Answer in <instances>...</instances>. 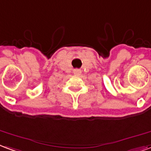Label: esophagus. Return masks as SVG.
Masks as SVG:
<instances>
[{
  "label": "esophagus",
  "instance_id": "esophagus-1",
  "mask_svg": "<svg viewBox=\"0 0 151 151\" xmlns=\"http://www.w3.org/2000/svg\"><path fill=\"white\" fill-rule=\"evenodd\" d=\"M73 73H74V75H76V76H80V75L81 74V71L79 70V69H76V70L73 71Z\"/></svg>",
  "mask_w": 151,
  "mask_h": 151
}]
</instances>
